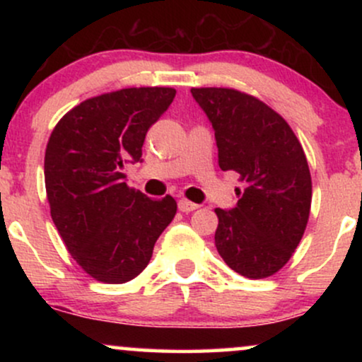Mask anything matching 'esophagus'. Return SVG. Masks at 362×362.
I'll list each match as a JSON object with an SVG mask.
<instances>
[{"label":"esophagus","instance_id":"34e87169","mask_svg":"<svg viewBox=\"0 0 362 362\" xmlns=\"http://www.w3.org/2000/svg\"><path fill=\"white\" fill-rule=\"evenodd\" d=\"M197 207H199L197 204L187 201V199H180V201H178V209H180L182 213H190V211H195Z\"/></svg>","mask_w":362,"mask_h":362}]
</instances>
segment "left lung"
Instances as JSON below:
<instances>
[{
  "label": "left lung",
  "instance_id": "1",
  "mask_svg": "<svg viewBox=\"0 0 362 362\" xmlns=\"http://www.w3.org/2000/svg\"><path fill=\"white\" fill-rule=\"evenodd\" d=\"M214 129L219 168L240 175L238 204L214 209V243L228 267L264 279L288 264L311 207V175L289 124L259 98L233 88H192Z\"/></svg>",
  "mask_w": 362,
  "mask_h": 362
}]
</instances>
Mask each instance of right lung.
<instances>
[{"label": "right lung", "instance_id": "1", "mask_svg": "<svg viewBox=\"0 0 362 362\" xmlns=\"http://www.w3.org/2000/svg\"><path fill=\"white\" fill-rule=\"evenodd\" d=\"M175 93L143 86L98 95L69 110L49 138L44 175L52 221L93 279L122 284L139 276L177 213L172 195L153 201L122 173L141 161L148 129Z\"/></svg>", "mask_w": 362, "mask_h": 362}]
</instances>
